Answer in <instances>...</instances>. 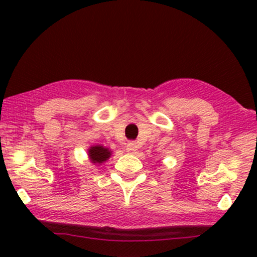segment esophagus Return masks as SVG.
Returning a JSON list of instances; mask_svg holds the SVG:
<instances>
[{
  "mask_svg": "<svg viewBox=\"0 0 257 257\" xmlns=\"http://www.w3.org/2000/svg\"><path fill=\"white\" fill-rule=\"evenodd\" d=\"M137 150H138V145L136 142H130L126 146V152L128 153H136Z\"/></svg>",
  "mask_w": 257,
  "mask_h": 257,
  "instance_id": "esophagus-1",
  "label": "esophagus"
}]
</instances>
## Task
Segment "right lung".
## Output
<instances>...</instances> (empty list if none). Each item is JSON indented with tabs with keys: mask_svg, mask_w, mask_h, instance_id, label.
I'll return each instance as SVG.
<instances>
[{
	"mask_svg": "<svg viewBox=\"0 0 257 257\" xmlns=\"http://www.w3.org/2000/svg\"><path fill=\"white\" fill-rule=\"evenodd\" d=\"M89 158L91 160V163L97 165V164H103L104 161H106L108 158L111 157V151L106 149V147L97 145V146H92L90 147L89 151Z\"/></svg>",
	"mask_w": 257,
	"mask_h": 257,
	"instance_id": "add662e5",
	"label": "right lung"
}]
</instances>
